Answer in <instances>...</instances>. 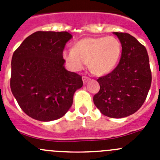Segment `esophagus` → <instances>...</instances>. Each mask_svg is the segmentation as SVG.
I'll return each mask as SVG.
<instances>
[{
	"instance_id": "obj_1",
	"label": "esophagus",
	"mask_w": 160,
	"mask_h": 160,
	"mask_svg": "<svg viewBox=\"0 0 160 160\" xmlns=\"http://www.w3.org/2000/svg\"><path fill=\"white\" fill-rule=\"evenodd\" d=\"M90 80V78L89 77H87V76H82V81L84 83L88 82Z\"/></svg>"
}]
</instances>
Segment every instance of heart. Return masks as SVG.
<instances>
[{"mask_svg":"<svg viewBox=\"0 0 160 160\" xmlns=\"http://www.w3.org/2000/svg\"><path fill=\"white\" fill-rule=\"evenodd\" d=\"M121 55L122 45L113 36L83 38L74 44L73 49L63 51V57L73 70H81L88 62L90 70L98 75L113 71Z\"/></svg>","mask_w":160,"mask_h":160,"instance_id":"heart-1","label":"heart"}]
</instances>
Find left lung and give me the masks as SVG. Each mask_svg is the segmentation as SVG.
<instances>
[{
    "instance_id": "left-lung-1",
    "label": "left lung",
    "mask_w": 160,
    "mask_h": 160,
    "mask_svg": "<svg viewBox=\"0 0 160 160\" xmlns=\"http://www.w3.org/2000/svg\"><path fill=\"white\" fill-rule=\"evenodd\" d=\"M114 34L122 45L120 62L111 73L98 78L100 90L93 100L102 114L120 118L142 107L152 84V71L145 46L129 33Z\"/></svg>"
}]
</instances>
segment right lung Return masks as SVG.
Wrapping results in <instances>:
<instances>
[{
  "instance_id": "right-lung-1",
  "label": "right lung",
  "mask_w": 160,
  "mask_h": 160,
  "mask_svg": "<svg viewBox=\"0 0 160 160\" xmlns=\"http://www.w3.org/2000/svg\"><path fill=\"white\" fill-rule=\"evenodd\" d=\"M72 35L38 31L14 51L10 88L18 105L31 118L49 122L62 117L83 85L82 76L65 69L62 53Z\"/></svg>"
}]
</instances>
